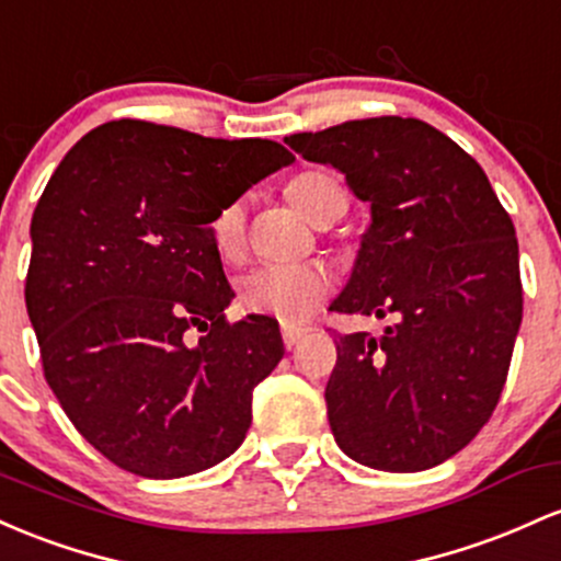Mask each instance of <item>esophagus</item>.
Listing matches in <instances>:
<instances>
[{"label": "esophagus", "instance_id": "esophagus-1", "mask_svg": "<svg viewBox=\"0 0 561 561\" xmlns=\"http://www.w3.org/2000/svg\"><path fill=\"white\" fill-rule=\"evenodd\" d=\"M305 329H297V325H283L280 329V336H283V344H286V350H294L299 344V339L305 336Z\"/></svg>", "mask_w": 561, "mask_h": 561}]
</instances>
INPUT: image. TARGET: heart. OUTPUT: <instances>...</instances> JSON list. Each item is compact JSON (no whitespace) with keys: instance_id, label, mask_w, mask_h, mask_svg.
<instances>
[{"instance_id":"obj_1","label":"heart","mask_w":561,"mask_h":561,"mask_svg":"<svg viewBox=\"0 0 561 561\" xmlns=\"http://www.w3.org/2000/svg\"><path fill=\"white\" fill-rule=\"evenodd\" d=\"M342 191L339 182L323 172L299 174L288 185V198L310 222L320 217L331 193ZM247 209L243 201L222 206L211 222L214 247L222 256H236L243 247ZM331 294V278L314 264H262L238 283V301L243 310L273 314L283 323H301L323 305Z\"/></svg>"}]
</instances>
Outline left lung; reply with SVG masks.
Segmentation results:
<instances>
[{"instance_id":"8db88e82","label":"left lung","mask_w":561,"mask_h":561,"mask_svg":"<svg viewBox=\"0 0 561 561\" xmlns=\"http://www.w3.org/2000/svg\"><path fill=\"white\" fill-rule=\"evenodd\" d=\"M286 145L370 204L331 310L392 320L381 336H336L325 383L336 445L370 469L437 467L488 424L506 383L522 323L512 217L480 163L419 118H360Z\"/></svg>"}]
</instances>
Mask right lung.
<instances>
[{"label": "right lung", "mask_w": 561, "mask_h": 561, "mask_svg": "<svg viewBox=\"0 0 561 561\" xmlns=\"http://www.w3.org/2000/svg\"><path fill=\"white\" fill-rule=\"evenodd\" d=\"M291 161L273 140L122 118L87 131L49 178L31 219L28 318L49 389L116 467L174 480L247 437L283 339L267 314L225 320L211 222Z\"/></svg>", "instance_id": "add662e5"}]
</instances>
